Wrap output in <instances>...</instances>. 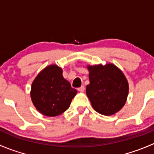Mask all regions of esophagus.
Returning <instances> with one entry per match:
<instances>
[{
  "label": "esophagus",
  "mask_w": 154,
  "mask_h": 154,
  "mask_svg": "<svg viewBox=\"0 0 154 154\" xmlns=\"http://www.w3.org/2000/svg\"><path fill=\"white\" fill-rule=\"evenodd\" d=\"M78 91H80V92H83V91H85V86H80V88H78Z\"/></svg>",
  "instance_id": "34e87169"
}]
</instances>
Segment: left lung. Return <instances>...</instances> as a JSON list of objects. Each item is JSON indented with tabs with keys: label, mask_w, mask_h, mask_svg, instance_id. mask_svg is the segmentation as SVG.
<instances>
[{
	"label": "left lung",
	"mask_w": 154,
	"mask_h": 154,
	"mask_svg": "<svg viewBox=\"0 0 154 154\" xmlns=\"http://www.w3.org/2000/svg\"><path fill=\"white\" fill-rule=\"evenodd\" d=\"M90 83L86 94L93 109L103 116H112L125 106L129 84L124 73L112 63L87 66Z\"/></svg>",
	"instance_id": "obj_1"
}]
</instances>
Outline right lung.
Returning a JSON list of instances; mask_svg holds the SVG:
<instances>
[{
  "label": "right lung",
  "instance_id": "1",
  "mask_svg": "<svg viewBox=\"0 0 154 154\" xmlns=\"http://www.w3.org/2000/svg\"><path fill=\"white\" fill-rule=\"evenodd\" d=\"M77 93L63 77V69L57 65H51L42 70L32 81L30 97L40 113L54 117L69 108Z\"/></svg>",
  "mask_w": 154,
  "mask_h": 154
}]
</instances>
